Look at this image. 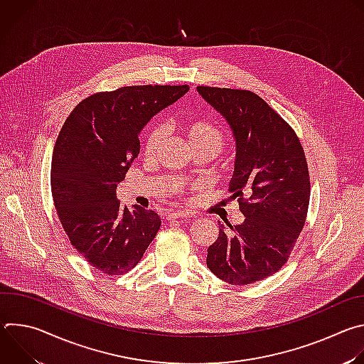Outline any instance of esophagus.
<instances>
[{"label": "esophagus", "instance_id": "34e87169", "mask_svg": "<svg viewBox=\"0 0 364 364\" xmlns=\"http://www.w3.org/2000/svg\"><path fill=\"white\" fill-rule=\"evenodd\" d=\"M193 215L188 213V212H171L168 213L167 219L168 220H176V219H191Z\"/></svg>", "mask_w": 364, "mask_h": 364}]
</instances>
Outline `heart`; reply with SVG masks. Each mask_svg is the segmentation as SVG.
Segmentation results:
<instances>
[{"instance_id": "b5f03b06", "label": "heart", "mask_w": 364, "mask_h": 364, "mask_svg": "<svg viewBox=\"0 0 364 364\" xmlns=\"http://www.w3.org/2000/svg\"><path fill=\"white\" fill-rule=\"evenodd\" d=\"M181 129L191 145L193 149H205L212 155L218 154L225 142V135L222 129L212 121L190 118L181 124ZM164 138V129L160 125L151 127L145 141H144V154L146 157H154L159 151L161 141Z\"/></svg>"}]
</instances>
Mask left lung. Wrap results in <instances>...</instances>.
<instances>
[{"label":"left lung","mask_w":364,"mask_h":364,"mask_svg":"<svg viewBox=\"0 0 364 364\" xmlns=\"http://www.w3.org/2000/svg\"><path fill=\"white\" fill-rule=\"evenodd\" d=\"M198 93L229 122L236 139L230 193L246 218L207 249V267L230 285H247L278 272L305 225L309 173L292 127L256 93L198 86Z\"/></svg>","instance_id":"1"}]
</instances>
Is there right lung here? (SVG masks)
Segmentation results:
<instances>
[{"mask_svg":"<svg viewBox=\"0 0 364 364\" xmlns=\"http://www.w3.org/2000/svg\"><path fill=\"white\" fill-rule=\"evenodd\" d=\"M186 92L187 85L97 92L79 103L59 132L51 196L72 246L102 274L129 272L161 226L154 210H131L115 191L138 157L141 128Z\"/></svg>","mask_w":364,"mask_h":364,"instance_id":"1","label":"right lung"}]
</instances>
